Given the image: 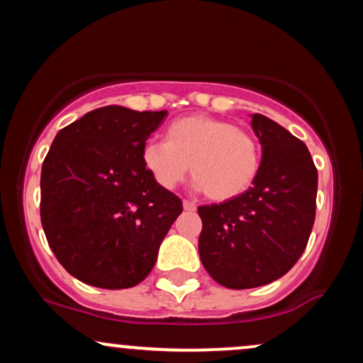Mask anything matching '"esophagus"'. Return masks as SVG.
<instances>
[{"label": "esophagus", "instance_id": "1", "mask_svg": "<svg viewBox=\"0 0 363 363\" xmlns=\"http://www.w3.org/2000/svg\"><path fill=\"white\" fill-rule=\"evenodd\" d=\"M182 206H184V210H187V211H194L196 210V203L189 201V199H184V201H182Z\"/></svg>", "mask_w": 363, "mask_h": 363}]
</instances>
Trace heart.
<instances>
[{
  "label": "heart",
  "mask_w": 363,
  "mask_h": 363,
  "mask_svg": "<svg viewBox=\"0 0 363 363\" xmlns=\"http://www.w3.org/2000/svg\"><path fill=\"white\" fill-rule=\"evenodd\" d=\"M261 157L254 133L210 116L172 121L165 140H148L143 147L145 167L158 186L174 189L191 170L194 186L213 201L249 191L259 174Z\"/></svg>",
  "instance_id": "1"
}]
</instances>
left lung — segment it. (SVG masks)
<instances>
[{
	"instance_id": "8db88e82",
	"label": "left lung",
	"mask_w": 363,
	"mask_h": 363,
	"mask_svg": "<svg viewBox=\"0 0 363 363\" xmlns=\"http://www.w3.org/2000/svg\"><path fill=\"white\" fill-rule=\"evenodd\" d=\"M261 169L252 187L220 205L199 206V257L227 289L268 285L302 256L315 218L318 169L306 143L262 114H252Z\"/></svg>"
}]
</instances>
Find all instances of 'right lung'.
<instances>
[{
	"label": "right lung",
	"instance_id": "1",
	"mask_svg": "<svg viewBox=\"0 0 363 363\" xmlns=\"http://www.w3.org/2000/svg\"><path fill=\"white\" fill-rule=\"evenodd\" d=\"M167 111L107 106L54 138L40 172V222L62 268L86 285H138L182 213L145 167L143 147Z\"/></svg>",
	"mask_w": 363,
	"mask_h": 363
}]
</instances>
